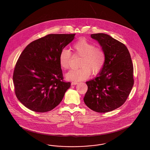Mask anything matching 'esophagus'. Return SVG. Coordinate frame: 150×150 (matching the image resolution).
<instances>
[{
    "instance_id": "34e87169",
    "label": "esophagus",
    "mask_w": 150,
    "mask_h": 150,
    "mask_svg": "<svg viewBox=\"0 0 150 150\" xmlns=\"http://www.w3.org/2000/svg\"><path fill=\"white\" fill-rule=\"evenodd\" d=\"M78 84V82H75V81H74V82H72L71 86H75V85H76V84Z\"/></svg>"
}]
</instances>
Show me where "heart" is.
I'll use <instances>...</instances> for the list:
<instances>
[{
  "label": "heart",
  "instance_id": "b5f03b06",
  "mask_svg": "<svg viewBox=\"0 0 150 150\" xmlns=\"http://www.w3.org/2000/svg\"><path fill=\"white\" fill-rule=\"evenodd\" d=\"M74 54L81 56L79 66L77 70H73L66 75L68 80L78 81L88 78L92 74H98L104 67L106 62V55L103 50L95 47L93 43L84 38H81L72 45ZM71 59V54L69 50L64 49L59 55V63L61 67L64 70L69 69Z\"/></svg>",
  "mask_w": 150,
  "mask_h": 150
}]
</instances>
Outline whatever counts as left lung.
<instances>
[{
	"instance_id": "left-lung-1",
	"label": "left lung",
	"mask_w": 150,
	"mask_h": 150,
	"mask_svg": "<svg viewBox=\"0 0 150 150\" xmlns=\"http://www.w3.org/2000/svg\"><path fill=\"white\" fill-rule=\"evenodd\" d=\"M91 36L105 52L106 62L102 70L86 82L84 101L91 110L105 113L120 107L127 99L134 84L133 66L124 44L103 33Z\"/></svg>"
}]
</instances>
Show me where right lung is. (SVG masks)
I'll use <instances>...</instances> for the list:
<instances>
[{
	"instance_id": "right-lung-1",
	"label": "right lung",
	"mask_w": 150,
	"mask_h": 150,
	"mask_svg": "<svg viewBox=\"0 0 150 150\" xmlns=\"http://www.w3.org/2000/svg\"><path fill=\"white\" fill-rule=\"evenodd\" d=\"M75 35L49 34L30 43L22 51L13 80L16 97L25 107L45 112L62 101L71 83L63 80L59 55Z\"/></svg>"
}]
</instances>
